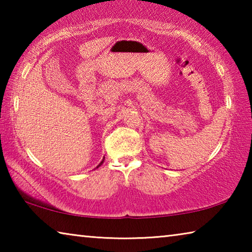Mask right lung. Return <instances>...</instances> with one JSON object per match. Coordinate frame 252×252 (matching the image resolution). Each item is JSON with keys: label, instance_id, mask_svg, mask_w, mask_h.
<instances>
[{"label": "right lung", "instance_id": "1", "mask_svg": "<svg viewBox=\"0 0 252 252\" xmlns=\"http://www.w3.org/2000/svg\"><path fill=\"white\" fill-rule=\"evenodd\" d=\"M103 161H104V160H103ZM103 161H102V162H101V163H103ZM99 165H100V164H99Z\"/></svg>", "mask_w": 252, "mask_h": 252}]
</instances>
